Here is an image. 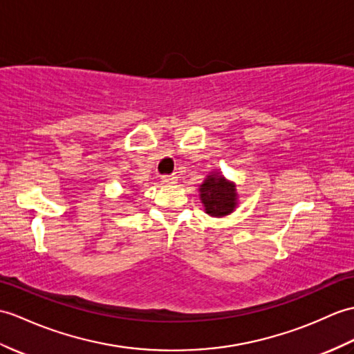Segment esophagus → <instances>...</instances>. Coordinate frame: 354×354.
<instances>
[{"mask_svg":"<svg viewBox=\"0 0 354 354\" xmlns=\"http://www.w3.org/2000/svg\"><path fill=\"white\" fill-rule=\"evenodd\" d=\"M176 180H178V176H176V175H162V176H161V183H162V184H167V185L176 184Z\"/></svg>","mask_w":354,"mask_h":354,"instance_id":"obj_1","label":"esophagus"}]
</instances>
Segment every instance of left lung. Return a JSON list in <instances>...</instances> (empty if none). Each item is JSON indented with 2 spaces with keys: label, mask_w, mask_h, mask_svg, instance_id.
<instances>
[{
  "label": "left lung",
  "mask_w": 354,
  "mask_h": 354,
  "mask_svg": "<svg viewBox=\"0 0 354 354\" xmlns=\"http://www.w3.org/2000/svg\"><path fill=\"white\" fill-rule=\"evenodd\" d=\"M199 192L205 212L211 217H225L236 207L235 184L220 174H209L199 187Z\"/></svg>",
  "instance_id": "8db88e82"
}]
</instances>
